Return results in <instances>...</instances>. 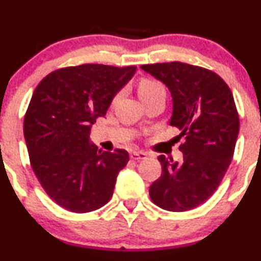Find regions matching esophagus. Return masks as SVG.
I'll use <instances>...</instances> for the list:
<instances>
[{
    "label": "esophagus",
    "instance_id": "34e87169",
    "mask_svg": "<svg viewBox=\"0 0 261 261\" xmlns=\"http://www.w3.org/2000/svg\"><path fill=\"white\" fill-rule=\"evenodd\" d=\"M130 158L133 160H143V159H146L147 155L143 151H134L130 154Z\"/></svg>",
    "mask_w": 261,
    "mask_h": 261
}]
</instances>
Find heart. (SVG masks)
Masks as SVG:
<instances>
[{"instance_id": "1", "label": "heart", "mask_w": 261, "mask_h": 261, "mask_svg": "<svg viewBox=\"0 0 261 261\" xmlns=\"http://www.w3.org/2000/svg\"><path fill=\"white\" fill-rule=\"evenodd\" d=\"M138 92L140 98L145 99L147 97L154 96V94L165 93V88L159 81L151 80V78H144L139 83Z\"/></svg>"}]
</instances>
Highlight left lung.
I'll return each instance as SVG.
<instances>
[{
    "label": "left lung",
    "mask_w": 261,
    "mask_h": 261,
    "mask_svg": "<svg viewBox=\"0 0 261 261\" xmlns=\"http://www.w3.org/2000/svg\"><path fill=\"white\" fill-rule=\"evenodd\" d=\"M168 87L173 98L170 126L184 138L183 160L160 155L162 175L150 186L160 208L184 212L216 192L232 160L240 121L231 89L218 74L180 62L141 65Z\"/></svg>",
    "instance_id": "left-lung-1"
}]
</instances>
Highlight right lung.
<instances>
[{
  "label": "right lung",
  "mask_w": 261,
  "mask_h": 261,
  "mask_svg": "<svg viewBox=\"0 0 261 261\" xmlns=\"http://www.w3.org/2000/svg\"><path fill=\"white\" fill-rule=\"evenodd\" d=\"M135 72V65L67 67L49 73L34 91L23 118L29 158L44 191L63 208L86 213L111 199L128 152L101 151L89 131Z\"/></svg>",
  "instance_id": "1"
}]
</instances>
